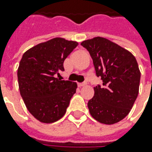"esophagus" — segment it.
Segmentation results:
<instances>
[{"label":"esophagus","instance_id":"esophagus-1","mask_svg":"<svg viewBox=\"0 0 152 152\" xmlns=\"http://www.w3.org/2000/svg\"><path fill=\"white\" fill-rule=\"evenodd\" d=\"M87 85L86 82H83V83H79V84H78V86H79V87H83V86H85V85Z\"/></svg>","mask_w":152,"mask_h":152}]
</instances>
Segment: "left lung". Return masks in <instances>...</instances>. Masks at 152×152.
Instances as JSON below:
<instances>
[{
  "label": "left lung",
  "mask_w": 152,
  "mask_h": 152,
  "mask_svg": "<svg viewBox=\"0 0 152 152\" xmlns=\"http://www.w3.org/2000/svg\"><path fill=\"white\" fill-rule=\"evenodd\" d=\"M90 52L102 85L94 87L88 108L95 119L113 124L130 112L139 93L140 72L135 57L118 45L102 37L81 43Z\"/></svg>",
  "instance_id": "1"
}]
</instances>
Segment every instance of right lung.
I'll use <instances>...</instances> for the list:
<instances>
[{
	"label": "right lung",
	"mask_w": 152,
	"mask_h": 152,
	"mask_svg": "<svg viewBox=\"0 0 152 152\" xmlns=\"http://www.w3.org/2000/svg\"><path fill=\"white\" fill-rule=\"evenodd\" d=\"M77 45L76 41L54 38L23 55L18 69L20 95L28 112L41 123L61 118L76 92V83L56 77L64 71V60Z\"/></svg>",
	"instance_id": "add662e5"
}]
</instances>
